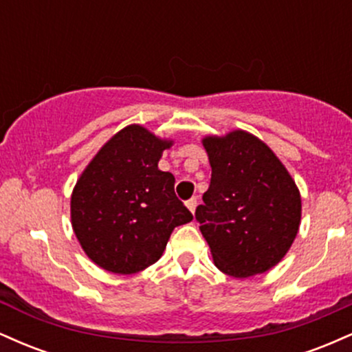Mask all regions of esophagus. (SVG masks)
Returning a JSON list of instances; mask_svg holds the SVG:
<instances>
[{"instance_id":"esophagus-1","label":"esophagus","mask_w":352,"mask_h":352,"mask_svg":"<svg viewBox=\"0 0 352 352\" xmlns=\"http://www.w3.org/2000/svg\"><path fill=\"white\" fill-rule=\"evenodd\" d=\"M185 205H187V208L190 210L192 213H195V208H197V197H193V199H190L185 201Z\"/></svg>"}]
</instances>
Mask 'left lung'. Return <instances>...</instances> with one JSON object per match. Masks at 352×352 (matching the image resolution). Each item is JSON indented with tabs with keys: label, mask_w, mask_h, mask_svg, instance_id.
<instances>
[{
	"label": "left lung",
	"mask_w": 352,
	"mask_h": 352,
	"mask_svg": "<svg viewBox=\"0 0 352 352\" xmlns=\"http://www.w3.org/2000/svg\"><path fill=\"white\" fill-rule=\"evenodd\" d=\"M201 144L212 180L195 218L213 263L235 278L268 272L298 235L300 190L276 153L250 132L205 135Z\"/></svg>",
	"instance_id": "1"
}]
</instances>
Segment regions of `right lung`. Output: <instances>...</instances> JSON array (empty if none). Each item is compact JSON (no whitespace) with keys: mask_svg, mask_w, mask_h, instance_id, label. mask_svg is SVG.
Wrapping results in <instances>:
<instances>
[{"mask_svg":"<svg viewBox=\"0 0 352 352\" xmlns=\"http://www.w3.org/2000/svg\"><path fill=\"white\" fill-rule=\"evenodd\" d=\"M173 140L140 124L114 134L92 157L71 195V223L84 253L116 274L139 273L162 256L173 228L193 220L175 177L159 168Z\"/></svg>","mask_w":352,"mask_h":352,"instance_id":"add662e5","label":"right lung"}]
</instances>
